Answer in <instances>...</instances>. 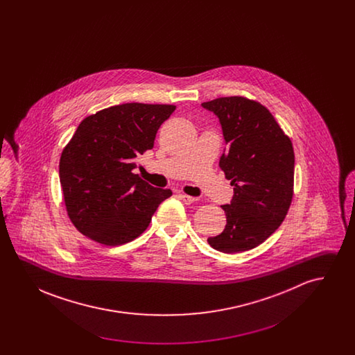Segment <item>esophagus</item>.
<instances>
[{
	"label": "esophagus",
	"mask_w": 355,
	"mask_h": 355,
	"mask_svg": "<svg viewBox=\"0 0 355 355\" xmlns=\"http://www.w3.org/2000/svg\"><path fill=\"white\" fill-rule=\"evenodd\" d=\"M180 198H181V201H184V202L186 203V205H190V203L196 202L198 198H196V197H190V196H187V194H180L178 196Z\"/></svg>",
	"instance_id": "esophagus-1"
}]
</instances>
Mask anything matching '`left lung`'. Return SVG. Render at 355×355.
<instances>
[{
  "label": "left lung",
  "mask_w": 355,
  "mask_h": 355,
  "mask_svg": "<svg viewBox=\"0 0 355 355\" xmlns=\"http://www.w3.org/2000/svg\"><path fill=\"white\" fill-rule=\"evenodd\" d=\"M202 107L220 119L227 145L220 168L234 186L230 203L220 206L226 226L207 242L222 253L246 252L266 241L286 217L294 186L293 145L259 102L236 96L203 102Z\"/></svg>",
  "instance_id": "8db88e82"
}]
</instances>
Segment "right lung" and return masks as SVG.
<instances>
[{
  "instance_id": "add662e5",
  "label": "right lung",
  "mask_w": 355,
  "mask_h": 355,
  "mask_svg": "<svg viewBox=\"0 0 355 355\" xmlns=\"http://www.w3.org/2000/svg\"><path fill=\"white\" fill-rule=\"evenodd\" d=\"M174 105L122 103L78 125L60 159V182L68 216L84 236L119 246L141 236L171 196L133 173L135 158L154 146Z\"/></svg>"
}]
</instances>
